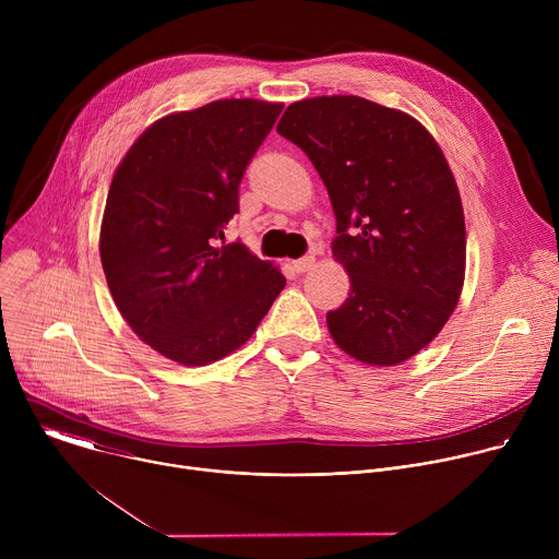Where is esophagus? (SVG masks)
<instances>
[{"label": "esophagus", "mask_w": 559, "mask_h": 559, "mask_svg": "<svg viewBox=\"0 0 559 559\" xmlns=\"http://www.w3.org/2000/svg\"><path fill=\"white\" fill-rule=\"evenodd\" d=\"M313 265H316V259H313L311 254H309V257H302V259H298V261H294V263H292V267H294L298 274L309 272Z\"/></svg>", "instance_id": "esophagus-1"}]
</instances>
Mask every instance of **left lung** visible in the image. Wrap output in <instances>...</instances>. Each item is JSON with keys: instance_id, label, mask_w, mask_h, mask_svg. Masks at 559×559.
I'll list each match as a JSON object with an SVG mask.
<instances>
[{"instance_id": "obj_1", "label": "left lung", "mask_w": 559, "mask_h": 559, "mask_svg": "<svg viewBox=\"0 0 559 559\" xmlns=\"http://www.w3.org/2000/svg\"><path fill=\"white\" fill-rule=\"evenodd\" d=\"M276 130L309 156L336 214L332 257L352 289L328 311L334 343L371 367L409 360L447 325L466 270L462 199L438 141L356 95L294 102Z\"/></svg>"}]
</instances>
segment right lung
<instances>
[{"instance_id": "right-lung-1", "label": "right lung", "mask_w": 559, "mask_h": 559, "mask_svg": "<svg viewBox=\"0 0 559 559\" xmlns=\"http://www.w3.org/2000/svg\"><path fill=\"white\" fill-rule=\"evenodd\" d=\"M283 104L218 99L147 126L117 166L99 254L112 300L154 352L203 367L246 345L285 287L243 243L221 246L238 183Z\"/></svg>"}]
</instances>
